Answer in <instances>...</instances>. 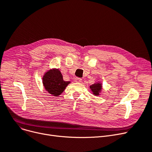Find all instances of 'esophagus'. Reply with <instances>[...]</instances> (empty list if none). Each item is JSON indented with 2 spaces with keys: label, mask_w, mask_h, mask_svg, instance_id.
I'll use <instances>...</instances> for the list:
<instances>
[{
  "label": "esophagus",
  "mask_w": 152,
  "mask_h": 152,
  "mask_svg": "<svg viewBox=\"0 0 152 152\" xmlns=\"http://www.w3.org/2000/svg\"><path fill=\"white\" fill-rule=\"evenodd\" d=\"M75 82H76V83H81V81H82V80H81V79L80 77H75Z\"/></svg>",
  "instance_id": "1"
}]
</instances>
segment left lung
I'll list each match as a JSON object with an SVG mask.
<instances>
[{
  "instance_id": "8db88e82",
  "label": "left lung",
  "mask_w": 152,
  "mask_h": 152,
  "mask_svg": "<svg viewBox=\"0 0 152 152\" xmlns=\"http://www.w3.org/2000/svg\"><path fill=\"white\" fill-rule=\"evenodd\" d=\"M90 89L92 92V94L95 96H99L100 94L102 91V83L100 82L96 83L90 86Z\"/></svg>"
}]
</instances>
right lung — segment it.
I'll return each mask as SVG.
<instances>
[{
    "label": "right lung",
    "mask_w": 152,
    "mask_h": 152,
    "mask_svg": "<svg viewBox=\"0 0 152 152\" xmlns=\"http://www.w3.org/2000/svg\"><path fill=\"white\" fill-rule=\"evenodd\" d=\"M44 88L49 94L53 96H60L70 83V81H64L63 75L59 69H51L45 73L43 76Z\"/></svg>",
    "instance_id": "obj_1"
}]
</instances>
